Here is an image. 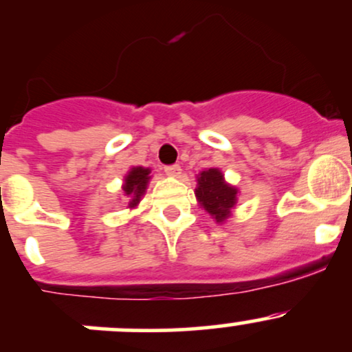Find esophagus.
<instances>
[{"mask_svg": "<svg viewBox=\"0 0 352 352\" xmlns=\"http://www.w3.org/2000/svg\"><path fill=\"white\" fill-rule=\"evenodd\" d=\"M180 172H182V168H180L179 165H168L165 166V173L168 177H179Z\"/></svg>", "mask_w": 352, "mask_h": 352, "instance_id": "34e87169", "label": "esophagus"}]
</instances>
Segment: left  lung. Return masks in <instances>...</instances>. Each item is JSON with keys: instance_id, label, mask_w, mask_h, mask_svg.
Here are the masks:
<instances>
[{"instance_id": "left-lung-1", "label": "left lung", "mask_w": 352, "mask_h": 352, "mask_svg": "<svg viewBox=\"0 0 352 352\" xmlns=\"http://www.w3.org/2000/svg\"><path fill=\"white\" fill-rule=\"evenodd\" d=\"M197 187L194 189L199 208L204 209L216 223H225L233 216L240 190L225 180L219 168H206L199 172Z\"/></svg>"}]
</instances>
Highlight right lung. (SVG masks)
I'll return each instance as SVG.
<instances>
[{"instance_id": "1", "label": "right lung", "mask_w": 352, "mask_h": 352, "mask_svg": "<svg viewBox=\"0 0 352 352\" xmlns=\"http://www.w3.org/2000/svg\"><path fill=\"white\" fill-rule=\"evenodd\" d=\"M151 168H144V166H133L129 172L124 175L122 182V192L127 201V208L134 209L141 202L144 194H146L148 184L151 180Z\"/></svg>"}]
</instances>
